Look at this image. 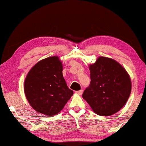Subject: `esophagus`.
<instances>
[{"mask_svg":"<svg viewBox=\"0 0 146 146\" xmlns=\"http://www.w3.org/2000/svg\"><path fill=\"white\" fill-rule=\"evenodd\" d=\"M75 92L77 94H78V95H82V92H83V90H78V91H76Z\"/></svg>","mask_w":146,"mask_h":146,"instance_id":"1","label":"esophagus"}]
</instances>
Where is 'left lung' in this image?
Here are the masks:
<instances>
[{
  "mask_svg": "<svg viewBox=\"0 0 146 146\" xmlns=\"http://www.w3.org/2000/svg\"><path fill=\"white\" fill-rule=\"evenodd\" d=\"M90 84L82 97L96 113L108 116L114 114L125 104L131 93V80L118 62L99 57L89 66Z\"/></svg>",
  "mask_w": 146,
  "mask_h": 146,
  "instance_id": "obj_1",
  "label": "left lung"
}]
</instances>
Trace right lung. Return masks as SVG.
<instances>
[{"instance_id":"add662e5","label":"right lung","mask_w":146,"mask_h":146,"mask_svg":"<svg viewBox=\"0 0 146 146\" xmlns=\"http://www.w3.org/2000/svg\"><path fill=\"white\" fill-rule=\"evenodd\" d=\"M26 97L38 112L54 115L63 109L73 95L62 75V64L58 56L42 60L34 66L25 82Z\"/></svg>"}]
</instances>
